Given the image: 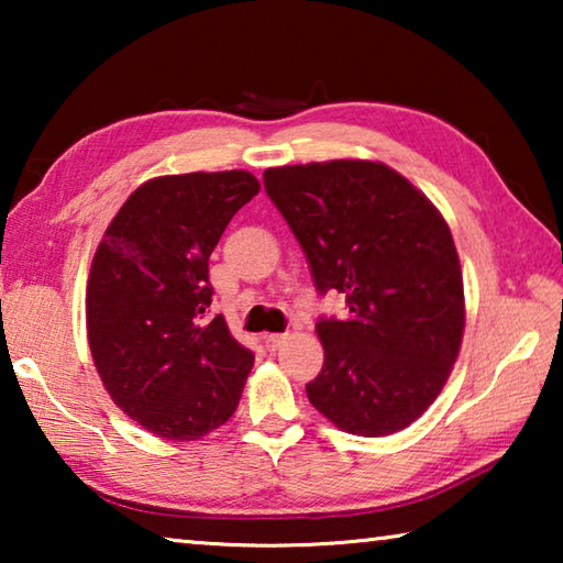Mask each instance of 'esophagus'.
I'll list each match as a JSON object with an SVG mask.
<instances>
[{"mask_svg":"<svg viewBox=\"0 0 563 563\" xmlns=\"http://www.w3.org/2000/svg\"><path fill=\"white\" fill-rule=\"evenodd\" d=\"M263 342H265V347H268V350H278L285 342V335H283V332H268V335L263 338Z\"/></svg>","mask_w":563,"mask_h":563,"instance_id":"esophagus-1","label":"esophagus"}]
</instances>
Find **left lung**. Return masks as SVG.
Instances as JSON below:
<instances>
[{
  "label": "left lung",
  "instance_id": "8db88e82",
  "mask_svg": "<svg viewBox=\"0 0 563 563\" xmlns=\"http://www.w3.org/2000/svg\"><path fill=\"white\" fill-rule=\"evenodd\" d=\"M265 194L288 221L320 295L345 292V320L320 318L325 350L308 399L340 430H405L442 393L460 355L464 283L450 225L385 164L268 168Z\"/></svg>",
  "mask_w": 563,
  "mask_h": 563
}]
</instances>
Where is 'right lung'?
I'll use <instances>...</instances> for the list:
<instances>
[{
	"mask_svg": "<svg viewBox=\"0 0 563 563\" xmlns=\"http://www.w3.org/2000/svg\"><path fill=\"white\" fill-rule=\"evenodd\" d=\"M247 170L151 178L109 223L91 261L87 332L113 402L164 440H201L241 402L253 352L208 318V258L258 194Z\"/></svg>",
	"mask_w": 563,
	"mask_h": 563,
	"instance_id": "add662e5",
	"label": "right lung"
}]
</instances>
